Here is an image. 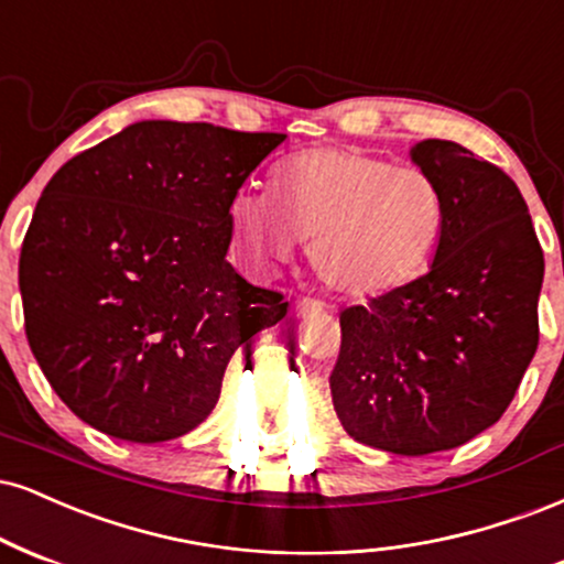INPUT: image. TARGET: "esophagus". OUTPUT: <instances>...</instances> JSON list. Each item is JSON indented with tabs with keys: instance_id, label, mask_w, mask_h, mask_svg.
Here are the masks:
<instances>
[{
	"instance_id": "34e87169",
	"label": "esophagus",
	"mask_w": 564,
	"mask_h": 564,
	"mask_svg": "<svg viewBox=\"0 0 564 564\" xmlns=\"http://www.w3.org/2000/svg\"><path fill=\"white\" fill-rule=\"evenodd\" d=\"M324 306L319 301H314V297H301V301H295L293 306V314L295 316H311V314H319Z\"/></svg>"
}]
</instances>
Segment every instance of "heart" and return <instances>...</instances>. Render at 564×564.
Masks as SVG:
<instances>
[{
	"label": "heart",
	"instance_id": "obj_1",
	"mask_svg": "<svg viewBox=\"0 0 564 564\" xmlns=\"http://www.w3.org/2000/svg\"><path fill=\"white\" fill-rule=\"evenodd\" d=\"M269 192L274 206L253 192L231 197L235 240L261 263L284 261L293 242L303 245L316 276L359 301L414 282L446 221L443 192L427 171L350 148L288 158L271 171Z\"/></svg>",
	"mask_w": 564,
	"mask_h": 564
}]
</instances>
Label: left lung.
<instances>
[{
  "mask_svg": "<svg viewBox=\"0 0 564 564\" xmlns=\"http://www.w3.org/2000/svg\"><path fill=\"white\" fill-rule=\"evenodd\" d=\"M412 161L446 221L427 274L340 314L329 377L354 441L401 456L448 452L501 420L539 348L544 250L518 184L448 139Z\"/></svg>",
  "mask_w": 564,
  "mask_h": 564,
  "instance_id": "obj_1",
  "label": "left lung"
}]
</instances>
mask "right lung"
<instances>
[{"mask_svg":"<svg viewBox=\"0 0 564 564\" xmlns=\"http://www.w3.org/2000/svg\"><path fill=\"white\" fill-rule=\"evenodd\" d=\"M282 142L139 121L50 178L20 248L25 337L86 425L131 443L189 433L231 354L288 314L227 261L231 197Z\"/></svg>","mask_w":564,"mask_h":564,"instance_id":"obj_1","label":"right lung"}]
</instances>
